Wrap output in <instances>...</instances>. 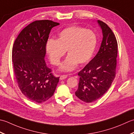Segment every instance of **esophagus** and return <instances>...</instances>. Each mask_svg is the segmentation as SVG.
Returning a JSON list of instances; mask_svg holds the SVG:
<instances>
[{
    "label": "esophagus",
    "mask_w": 134,
    "mask_h": 134,
    "mask_svg": "<svg viewBox=\"0 0 134 134\" xmlns=\"http://www.w3.org/2000/svg\"><path fill=\"white\" fill-rule=\"evenodd\" d=\"M68 76L67 75H61L60 76V80H64L66 78H67Z\"/></svg>",
    "instance_id": "34e87169"
}]
</instances>
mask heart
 Wrapping results in <instances>:
<instances>
[{
    "label": "heart",
    "instance_id": "heart-1",
    "mask_svg": "<svg viewBox=\"0 0 134 134\" xmlns=\"http://www.w3.org/2000/svg\"><path fill=\"white\" fill-rule=\"evenodd\" d=\"M97 44L95 33L77 26L68 27L59 33L58 39H49L46 44V51L52 64L59 65L66 51L68 56L62 64L60 70L70 72L78 64L87 63L93 55Z\"/></svg>",
    "mask_w": 134,
    "mask_h": 134
}]
</instances>
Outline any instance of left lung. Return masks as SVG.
<instances>
[{"instance_id": "1", "label": "left lung", "mask_w": 134, "mask_h": 134, "mask_svg": "<svg viewBox=\"0 0 134 134\" xmlns=\"http://www.w3.org/2000/svg\"><path fill=\"white\" fill-rule=\"evenodd\" d=\"M97 23L102 32V41L94 58L79 72V87L75 95L86 103L103 96L115 77L117 42L111 29L103 22Z\"/></svg>"}]
</instances>
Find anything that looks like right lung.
Masks as SVG:
<instances>
[{"instance_id":"1","label":"right lung","mask_w":134,"mask_h":134,"mask_svg":"<svg viewBox=\"0 0 134 134\" xmlns=\"http://www.w3.org/2000/svg\"><path fill=\"white\" fill-rule=\"evenodd\" d=\"M58 25L50 20L33 22L22 30L14 43L12 61L16 80L22 93L32 102L48 100L59 82V77H54L44 61L48 35Z\"/></svg>"}]
</instances>
